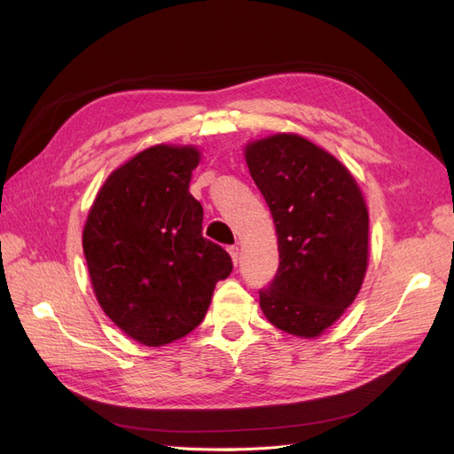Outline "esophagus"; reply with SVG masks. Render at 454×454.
Returning <instances> with one entry per match:
<instances>
[{
	"mask_svg": "<svg viewBox=\"0 0 454 454\" xmlns=\"http://www.w3.org/2000/svg\"><path fill=\"white\" fill-rule=\"evenodd\" d=\"M229 254H231V259H232V263H239V246H229Z\"/></svg>",
	"mask_w": 454,
	"mask_h": 454,
	"instance_id": "esophagus-1",
	"label": "esophagus"
}]
</instances>
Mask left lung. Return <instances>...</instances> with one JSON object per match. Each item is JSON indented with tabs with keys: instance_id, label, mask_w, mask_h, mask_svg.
Returning <instances> with one entry per match:
<instances>
[{
	"instance_id": "1",
	"label": "left lung",
	"mask_w": 454,
	"mask_h": 454,
	"mask_svg": "<svg viewBox=\"0 0 454 454\" xmlns=\"http://www.w3.org/2000/svg\"><path fill=\"white\" fill-rule=\"evenodd\" d=\"M246 162L278 235L280 263L259 290L267 320L286 333L316 337L358 295L367 269L369 215L342 164L297 134L246 147Z\"/></svg>"
}]
</instances>
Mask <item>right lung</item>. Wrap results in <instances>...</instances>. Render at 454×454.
<instances>
[{
	"mask_svg": "<svg viewBox=\"0 0 454 454\" xmlns=\"http://www.w3.org/2000/svg\"><path fill=\"white\" fill-rule=\"evenodd\" d=\"M197 164L195 147L142 151L107 177L85 223L96 299L147 347L193 332L232 270L231 255L202 237V204L189 193Z\"/></svg>",
	"mask_w": 454,
	"mask_h": 454,
	"instance_id": "add662e5",
	"label": "right lung"
}]
</instances>
